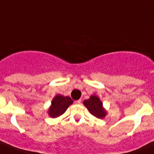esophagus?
<instances>
[{
    "label": "esophagus",
    "mask_w": 154,
    "mask_h": 154,
    "mask_svg": "<svg viewBox=\"0 0 154 154\" xmlns=\"http://www.w3.org/2000/svg\"><path fill=\"white\" fill-rule=\"evenodd\" d=\"M80 103H81V100H75V103L76 104H80Z\"/></svg>",
    "instance_id": "1"
}]
</instances>
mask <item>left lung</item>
Returning <instances> with one entry per match:
<instances>
[{"instance_id":"8db88e82","label":"left lung","mask_w":154,"mask_h":154,"mask_svg":"<svg viewBox=\"0 0 154 154\" xmlns=\"http://www.w3.org/2000/svg\"><path fill=\"white\" fill-rule=\"evenodd\" d=\"M83 105L88 109L89 112L97 119H103L106 117L107 112L103 106V103L95 94L90 96L88 100L83 101Z\"/></svg>"}]
</instances>
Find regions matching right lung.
<instances>
[{"label":"right lung","mask_w":154,"mask_h":154,"mask_svg":"<svg viewBox=\"0 0 154 154\" xmlns=\"http://www.w3.org/2000/svg\"><path fill=\"white\" fill-rule=\"evenodd\" d=\"M72 103L73 100L71 97L62 94H57L51 101V105L48 110V115L53 119L62 116Z\"/></svg>","instance_id":"obj_1"}]
</instances>
